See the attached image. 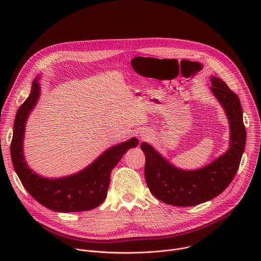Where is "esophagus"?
<instances>
[{"mask_svg": "<svg viewBox=\"0 0 261 261\" xmlns=\"http://www.w3.org/2000/svg\"><path fill=\"white\" fill-rule=\"evenodd\" d=\"M141 136H145V135H144V134H142V135H141Z\"/></svg>", "mask_w": 261, "mask_h": 261, "instance_id": "34e87169", "label": "esophagus"}]
</instances>
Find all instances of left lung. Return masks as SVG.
I'll list each match as a JSON object with an SVG mask.
<instances>
[{
    "instance_id": "8db88e82",
    "label": "left lung",
    "mask_w": 261,
    "mask_h": 261,
    "mask_svg": "<svg viewBox=\"0 0 261 261\" xmlns=\"http://www.w3.org/2000/svg\"><path fill=\"white\" fill-rule=\"evenodd\" d=\"M212 91L224 107L230 124V147L210 165L193 171L169 164L154 147L142 142L145 156L144 177L151 193L170 205L193 206L208 201L224 191L233 179L246 144L243 109L236 93L219 77L211 79Z\"/></svg>"
}]
</instances>
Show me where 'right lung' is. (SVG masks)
<instances>
[{"label": "right lung", "mask_w": 261, "mask_h": 261, "mask_svg": "<svg viewBox=\"0 0 261 261\" xmlns=\"http://www.w3.org/2000/svg\"><path fill=\"white\" fill-rule=\"evenodd\" d=\"M39 84L34 81L29 98L17 110L10 146L13 167L25 190L45 207L61 213L93 210L105 200L111 170L129 148L137 146L138 140L132 138L110 147L88 168L71 176L47 179L37 175L23 159L22 139L27 118L39 98Z\"/></svg>", "instance_id": "right-lung-1"}]
</instances>
